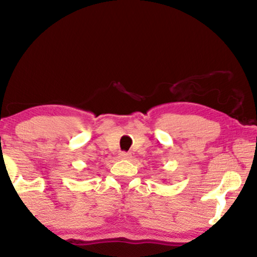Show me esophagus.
Here are the masks:
<instances>
[{"label":"esophagus","mask_w":257,"mask_h":257,"mask_svg":"<svg viewBox=\"0 0 257 257\" xmlns=\"http://www.w3.org/2000/svg\"><path fill=\"white\" fill-rule=\"evenodd\" d=\"M119 158H120V159H130V158H131V153L121 152L120 154H119Z\"/></svg>","instance_id":"obj_1"}]
</instances>
